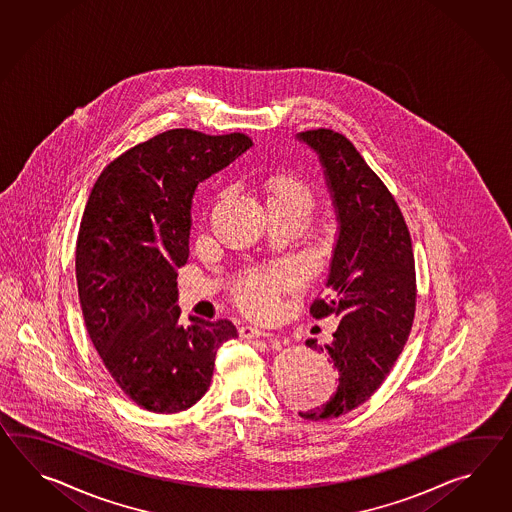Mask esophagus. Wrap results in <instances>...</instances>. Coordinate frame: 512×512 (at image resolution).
I'll return each instance as SVG.
<instances>
[{"instance_id": "esophagus-1", "label": "esophagus", "mask_w": 512, "mask_h": 512, "mask_svg": "<svg viewBox=\"0 0 512 512\" xmlns=\"http://www.w3.org/2000/svg\"><path fill=\"white\" fill-rule=\"evenodd\" d=\"M238 333H240V337L242 338H272L274 337V333H270V331H262V329H257V327H251V325H242L240 329H238Z\"/></svg>"}]
</instances>
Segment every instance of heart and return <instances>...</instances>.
<instances>
[{
    "label": "heart",
    "instance_id": "1",
    "mask_svg": "<svg viewBox=\"0 0 512 512\" xmlns=\"http://www.w3.org/2000/svg\"><path fill=\"white\" fill-rule=\"evenodd\" d=\"M268 207L281 205L301 212L303 216L314 207L311 183L296 172H277L266 179ZM327 233H333L335 222L324 224ZM298 268L292 262H277L268 268L251 270L238 281L235 300L238 307L253 316H270L277 307V298L283 290L298 283Z\"/></svg>",
    "mask_w": 512,
    "mask_h": 512
}]
</instances>
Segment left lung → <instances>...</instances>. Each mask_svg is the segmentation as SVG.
<instances>
[{"label": "left lung", "instance_id": "obj_1", "mask_svg": "<svg viewBox=\"0 0 512 512\" xmlns=\"http://www.w3.org/2000/svg\"><path fill=\"white\" fill-rule=\"evenodd\" d=\"M320 155L337 207L340 233L325 283L311 316L340 318L327 351L338 372L337 390L322 407H301L305 420H329L353 411L374 394L398 361L416 311V270L411 233L385 183L349 138L333 129L300 133Z\"/></svg>", "mask_w": 512, "mask_h": 512}]
</instances>
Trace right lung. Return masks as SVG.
Returning <instances> with one entry per match:
<instances>
[{"mask_svg":"<svg viewBox=\"0 0 512 512\" xmlns=\"http://www.w3.org/2000/svg\"><path fill=\"white\" fill-rule=\"evenodd\" d=\"M251 144L244 133L170 129L107 164L88 196L75 244L81 311L114 383L146 411L198 403L216 349L237 337L229 320L179 324L175 270L188 259L198 183Z\"/></svg>","mask_w":512,"mask_h":512,"instance_id":"right-lung-1","label":"right lung"}]
</instances>
